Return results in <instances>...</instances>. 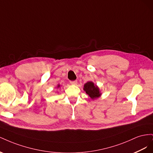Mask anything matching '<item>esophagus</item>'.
<instances>
[{"label": "esophagus", "mask_w": 153, "mask_h": 153, "mask_svg": "<svg viewBox=\"0 0 153 153\" xmlns=\"http://www.w3.org/2000/svg\"><path fill=\"white\" fill-rule=\"evenodd\" d=\"M70 83H71V84H72V85H76L77 84V81L76 80H74V81H71L70 82Z\"/></svg>", "instance_id": "34e87169"}]
</instances>
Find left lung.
Listing matches in <instances>:
<instances>
[{"label":"left lung","mask_w":153,"mask_h":153,"mask_svg":"<svg viewBox=\"0 0 153 153\" xmlns=\"http://www.w3.org/2000/svg\"><path fill=\"white\" fill-rule=\"evenodd\" d=\"M83 89L92 100L100 98L102 94L99 87L92 82H87L84 84Z\"/></svg>","instance_id":"1"}]
</instances>
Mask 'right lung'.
Returning a JSON list of instances; mask_svg holds the SVG:
<instances>
[{"mask_svg": "<svg viewBox=\"0 0 153 153\" xmlns=\"http://www.w3.org/2000/svg\"><path fill=\"white\" fill-rule=\"evenodd\" d=\"M60 87H61V85H60V84H58V85H57V88H58V89H59V88Z\"/></svg>", "mask_w": 153, "mask_h": 153, "instance_id": "right-lung-1", "label": "right lung"}]
</instances>
